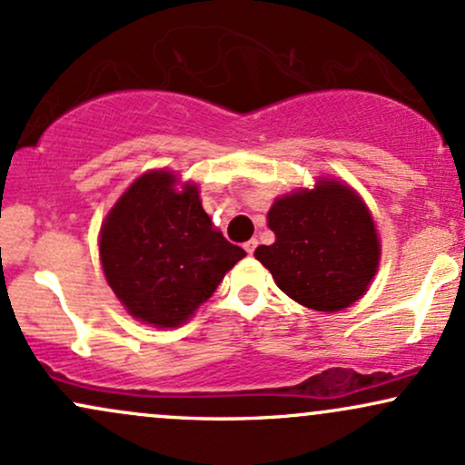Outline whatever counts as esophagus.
Segmentation results:
<instances>
[{
  "label": "esophagus",
  "mask_w": 465,
  "mask_h": 465,
  "mask_svg": "<svg viewBox=\"0 0 465 465\" xmlns=\"http://www.w3.org/2000/svg\"><path fill=\"white\" fill-rule=\"evenodd\" d=\"M255 247H258V240H249V242H244V251H247L249 255H253Z\"/></svg>",
  "instance_id": "esophagus-1"
}]
</instances>
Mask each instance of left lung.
<instances>
[{
	"instance_id": "obj_1",
	"label": "left lung",
	"mask_w": 465,
	"mask_h": 465,
	"mask_svg": "<svg viewBox=\"0 0 465 465\" xmlns=\"http://www.w3.org/2000/svg\"><path fill=\"white\" fill-rule=\"evenodd\" d=\"M273 244L255 258L291 300L322 312L343 311L361 300L381 262L376 225L362 199L336 179L317 181L271 205Z\"/></svg>"
}]
</instances>
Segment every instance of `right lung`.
I'll list each match as a JSON object with an SVG mask.
<instances>
[{
    "label": "right lung",
    "mask_w": 465,
    "mask_h": 465,
    "mask_svg": "<svg viewBox=\"0 0 465 465\" xmlns=\"http://www.w3.org/2000/svg\"><path fill=\"white\" fill-rule=\"evenodd\" d=\"M244 255L212 225L199 188L170 170L133 181L100 229L106 282L131 317L157 328L188 322Z\"/></svg>",
    "instance_id": "right-lung-1"
}]
</instances>
